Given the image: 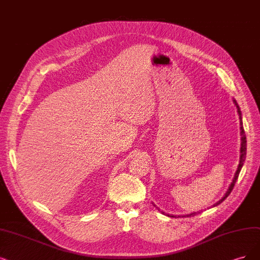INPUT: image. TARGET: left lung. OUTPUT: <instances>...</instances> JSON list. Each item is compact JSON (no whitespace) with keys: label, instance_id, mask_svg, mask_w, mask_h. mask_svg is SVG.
<instances>
[{"label":"left lung","instance_id":"8db88e82","mask_svg":"<svg viewBox=\"0 0 260 260\" xmlns=\"http://www.w3.org/2000/svg\"><path fill=\"white\" fill-rule=\"evenodd\" d=\"M233 101H234V104H235V106L237 107V110H238L239 119H240V131H241V132H240V135H241V148H240V160H239V165H238L237 171H236V174H235V177H234V179H233V182H232V183H230V185H229L227 191L225 193V195L222 197V199L218 200L216 204H214L213 207H216V206H218L219 204H222L223 201L229 196V194L232 193V190H233V188H234V186H235V184H236V182H237V179H238V177H239L240 171H241V169H242V166H243L244 160H245V156H246V137H245V132H244L243 123H242V113H241V110H240V107H239V105H238L237 101H236L235 99H233ZM154 206H155V205H154ZM161 213L164 214V212H161ZM197 213H199V212H191V213L186 214V215H184V216L196 215ZM168 216H170V217H177L176 215H169V214H168Z\"/></svg>","mask_w":260,"mask_h":260}]
</instances>
